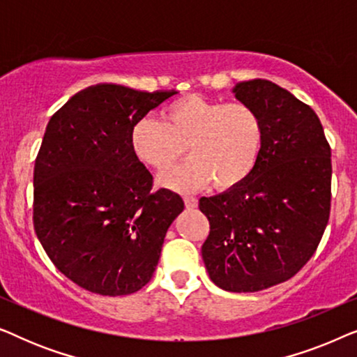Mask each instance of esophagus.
<instances>
[{"instance_id": "1", "label": "esophagus", "mask_w": 357, "mask_h": 357, "mask_svg": "<svg viewBox=\"0 0 357 357\" xmlns=\"http://www.w3.org/2000/svg\"><path fill=\"white\" fill-rule=\"evenodd\" d=\"M183 203H185V208H187V209H193V208L198 206V199L193 198V197H185Z\"/></svg>"}]
</instances>
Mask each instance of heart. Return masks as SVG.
<instances>
[{"mask_svg":"<svg viewBox=\"0 0 357 357\" xmlns=\"http://www.w3.org/2000/svg\"><path fill=\"white\" fill-rule=\"evenodd\" d=\"M131 153L148 167L162 170L183 154L187 162L162 172L159 183L175 192H197L214 180L231 190L250 178L265 143V125L247 104H226L187 96L169 104L160 120L143 116L128 133Z\"/></svg>","mask_w":357,"mask_h":357,"instance_id":"heart-1","label":"heart"}]
</instances>
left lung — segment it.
<instances>
[{"label":"left lung","mask_w":357,"mask_h":357,"mask_svg":"<svg viewBox=\"0 0 357 357\" xmlns=\"http://www.w3.org/2000/svg\"><path fill=\"white\" fill-rule=\"evenodd\" d=\"M260 114L265 143L250 178L199 199L209 221L208 275L229 292H257L296 275L319 247L330 216L331 151L309 105L266 79L232 89Z\"/></svg>","instance_id":"1"}]
</instances>
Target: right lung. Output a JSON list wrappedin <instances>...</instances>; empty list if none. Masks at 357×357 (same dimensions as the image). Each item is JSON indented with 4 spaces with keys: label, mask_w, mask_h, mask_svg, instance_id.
<instances>
[{
    "label": "right lung",
    "mask_w": 357,
    "mask_h": 357,
    "mask_svg": "<svg viewBox=\"0 0 357 357\" xmlns=\"http://www.w3.org/2000/svg\"><path fill=\"white\" fill-rule=\"evenodd\" d=\"M174 94L97 84L48 121L33 167V227L53 265L82 289L126 296L153 278L183 199L151 192L128 133Z\"/></svg>",
    "instance_id": "1"
}]
</instances>
